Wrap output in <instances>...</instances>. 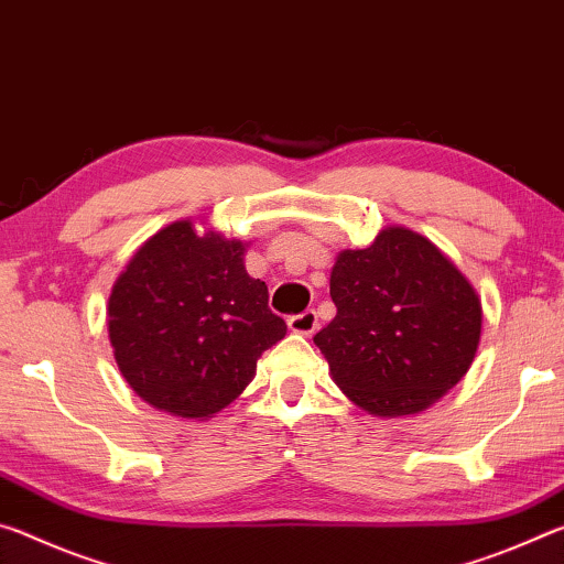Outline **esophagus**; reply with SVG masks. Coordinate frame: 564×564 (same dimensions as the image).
Masks as SVG:
<instances>
[{"label":"esophagus","instance_id":"esophagus-1","mask_svg":"<svg viewBox=\"0 0 564 564\" xmlns=\"http://www.w3.org/2000/svg\"><path fill=\"white\" fill-rule=\"evenodd\" d=\"M288 325L292 332H297V335H312V332L317 329V312L304 310V312H300V315H292L288 319Z\"/></svg>","mask_w":564,"mask_h":564}]
</instances>
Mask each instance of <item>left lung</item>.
<instances>
[{
	"label": "left lung",
	"mask_w": 564,
	"mask_h": 564,
	"mask_svg": "<svg viewBox=\"0 0 564 564\" xmlns=\"http://www.w3.org/2000/svg\"><path fill=\"white\" fill-rule=\"evenodd\" d=\"M337 315L315 335L329 372L369 414H414L473 365L482 304L463 272L420 235L390 227L345 249L329 276Z\"/></svg>",
	"instance_id": "8db88e82"
}]
</instances>
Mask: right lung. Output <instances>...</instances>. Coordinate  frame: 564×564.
I'll return each instance as SVG.
<instances>
[{"label": "right lung", "instance_id": "1", "mask_svg": "<svg viewBox=\"0 0 564 564\" xmlns=\"http://www.w3.org/2000/svg\"><path fill=\"white\" fill-rule=\"evenodd\" d=\"M245 245L174 221L140 247L109 294V343L129 387L174 417H209L288 335Z\"/></svg>", "mask_w": 564, "mask_h": 564}]
</instances>
